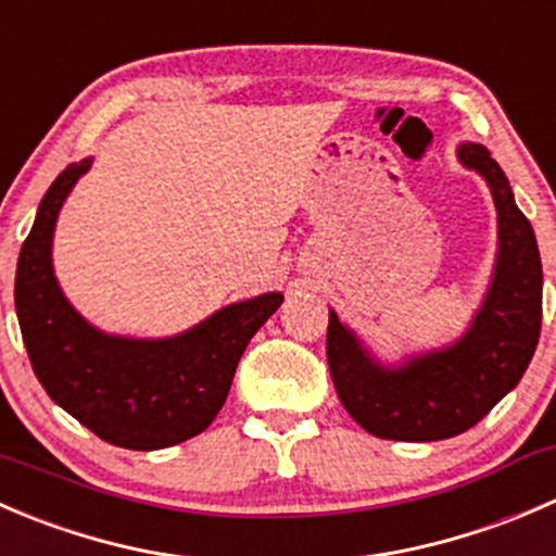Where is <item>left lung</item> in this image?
<instances>
[{
    "label": "left lung",
    "instance_id": "left-lung-1",
    "mask_svg": "<svg viewBox=\"0 0 556 556\" xmlns=\"http://www.w3.org/2000/svg\"><path fill=\"white\" fill-rule=\"evenodd\" d=\"M456 157L486 181L497 208L494 271L467 331L443 348L386 364L328 309L326 355L339 402L382 440L432 443L476 427L519 386L541 337L543 268L530 219L486 147L459 143Z\"/></svg>",
    "mask_w": 556,
    "mask_h": 556
}]
</instances>
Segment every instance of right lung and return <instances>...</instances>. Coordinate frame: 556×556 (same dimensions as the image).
<instances>
[{
  "label": "right lung",
  "instance_id": "obj_1",
  "mask_svg": "<svg viewBox=\"0 0 556 556\" xmlns=\"http://www.w3.org/2000/svg\"><path fill=\"white\" fill-rule=\"evenodd\" d=\"M91 163H70L37 206L15 268L21 337L40 386L75 421L118 448H168L217 418L247 344L285 295L236 301L174 337H122L91 326L53 274L59 212Z\"/></svg>",
  "mask_w": 556,
  "mask_h": 556
}]
</instances>
